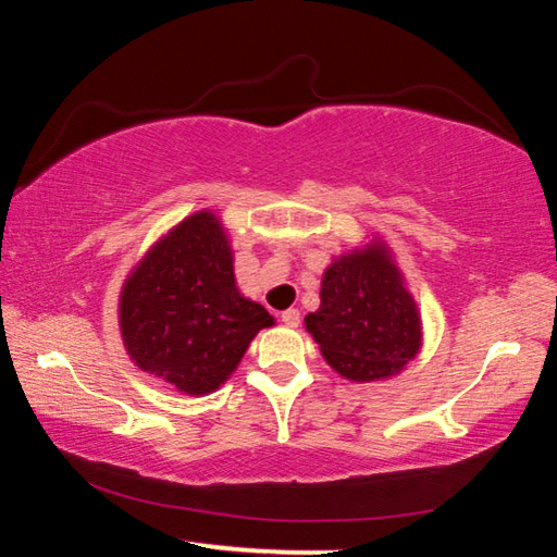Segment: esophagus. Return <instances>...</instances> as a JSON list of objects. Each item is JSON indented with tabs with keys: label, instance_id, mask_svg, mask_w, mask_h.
<instances>
[{
	"label": "esophagus",
	"instance_id": "esophagus-1",
	"mask_svg": "<svg viewBox=\"0 0 557 557\" xmlns=\"http://www.w3.org/2000/svg\"><path fill=\"white\" fill-rule=\"evenodd\" d=\"M280 319H282V324L297 326L299 324V309H285V312L280 314Z\"/></svg>",
	"mask_w": 557,
	"mask_h": 557
}]
</instances>
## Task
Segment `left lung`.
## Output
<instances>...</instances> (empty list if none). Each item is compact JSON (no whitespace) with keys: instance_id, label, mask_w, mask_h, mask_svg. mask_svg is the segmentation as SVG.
Segmentation results:
<instances>
[{"instance_id":"left-lung-1","label":"left lung","mask_w":557,"mask_h":557,"mask_svg":"<svg viewBox=\"0 0 557 557\" xmlns=\"http://www.w3.org/2000/svg\"><path fill=\"white\" fill-rule=\"evenodd\" d=\"M319 299L322 305L305 317V326L344 379H391L420 351L418 305L383 243L336 258L324 272Z\"/></svg>"}]
</instances>
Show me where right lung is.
<instances>
[{"mask_svg":"<svg viewBox=\"0 0 557 557\" xmlns=\"http://www.w3.org/2000/svg\"><path fill=\"white\" fill-rule=\"evenodd\" d=\"M272 322L235 287L228 235L211 211L188 215L157 240L120 295L129 358L186 395L221 388Z\"/></svg>","mask_w":557,"mask_h":557,"instance_id":"add662e5","label":"right lung"}]
</instances>
